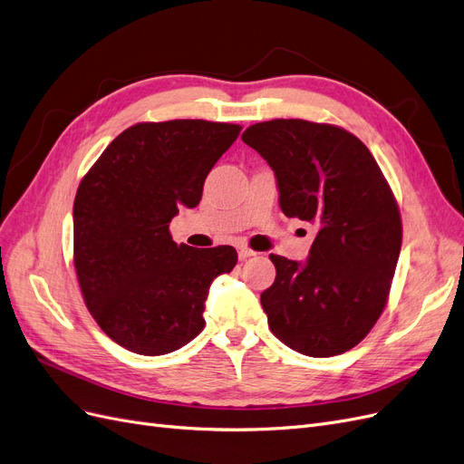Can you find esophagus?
<instances>
[{"label":"esophagus","instance_id":"34e87169","mask_svg":"<svg viewBox=\"0 0 464 464\" xmlns=\"http://www.w3.org/2000/svg\"><path fill=\"white\" fill-rule=\"evenodd\" d=\"M250 256H256V252L250 250V248H246V246H238V258H241V260H246V258H250Z\"/></svg>","mask_w":464,"mask_h":464}]
</instances>
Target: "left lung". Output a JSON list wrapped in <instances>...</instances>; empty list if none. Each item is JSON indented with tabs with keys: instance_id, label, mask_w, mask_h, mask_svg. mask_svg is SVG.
Masks as SVG:
<instances>
[{
	"instance_id": "left-lung-1",
	"label": "left lung",
	"mask_w": 464,
	"mask_h": 464,
	"mask_svg": "<svg viewBox=\"0 0 464 464\" xmlns=\"http://www.w3.org/2000/svg\"><path fill=\"white\" fill-rule=\"evenodd\" d=\"M243 142L274 169L283 214L318 226L306 262L270 254L276 281L260 296L267 325L306 356L353 349L385 308L402 241L380 166L349 130L304 119L256 123Z\"/></svg>"
}]
</instances>
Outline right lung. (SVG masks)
<instances>
[{
  "instance_id": "add662e5",
  "label": "right lung",
  "mask_w": 464,
  "mask_h": 464,
  "mask_svg": "<svg viewBox=\"0 0 464 464\" xmlns=\"http://www.w3.org/2000/svg\"><path fill=\"white\" fill-rule=\"evenodd\" d=\"M241 127L202 119L137 123L102 152L72 206L74 270L110 339L168 354L204 330L212 281L237 264L233 246L177 245L169 223L202 198L208 173Z\"/></svg>"
}]
</instances>
